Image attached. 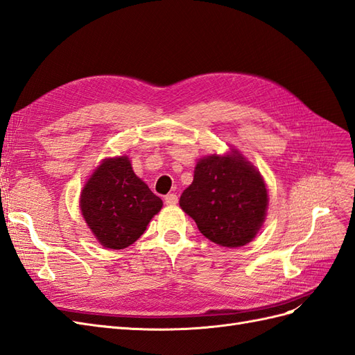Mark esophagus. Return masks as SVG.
<instances>
[{"instance_id": "obj_1", "label": "esophagus", "mask_w": 355, "mask_h": 355, "mask_svg": "<svg viewBox=\"0 0 355 355\" xmlns=\"http://www.w3.org/2000/svg\"><path fill=\"white\" fill-rule=\"evenodd\" d=\"M165 202H166L168 205H175L177 202H178V196L175 193H168L165 196Z\"/></svg>"}]
</instances>
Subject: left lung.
<instances>
[{"instance_id": "left-lung-1", "label": "left lung", "mask_w": 355, "mask_h": 355, "mask_svg": "<svg viewBox=\"0 0 355 355\" xmlns=\"http://www.w3.org/2000/svg\"><path fill=\"white\" fill-rule=\"evenodd\" d=\"M268 190L260 172L238 150L199 159L193 183L180 207L200 234L221 247H242L256 238L268 209Z\"/></svg>"}]
</instances>
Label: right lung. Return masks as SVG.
I'll use <instances>...</instances> for the list:
<instances>
[{"instance_id":"add662e5","label":"right lung","mask_w":355,"mask_h":355,"mask_svg":"<svg viewBox=\"0 0 355 355\" xmlns=\"http://www.w3.org/2000/svg\"><path fill=\"white\" fill-rule=\"evenodd\" d=\"M164 202L135 175L128 156L104 159L80 195L82 216L101 245L123 250L144 234Z\"/></svg>"}]
</instances>
